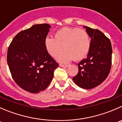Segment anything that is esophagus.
Wrapping results in <instances>:
<instances>
[{"instance_id": "obj_1", "label": "esophagus", "mask_w": 122, "mask_h": 122, "mask_svg": "<svg viewBox=\"0 0 122 122\" xmlns=\"http://www.w3.org/2000/svg\"><path fill=\"white\" fill-rule=\"evenodd\" d=\"M59 66L61 67H63V68H67L68 66V65H63V64H60Z\"/></svg>"}]
</instances>
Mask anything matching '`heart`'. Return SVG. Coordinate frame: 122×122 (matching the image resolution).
<instances>
[{
	"label": "heart",
	"mask_w": 122,
	"mask_h": 122,
	"mask_svg": "<svg viewBox=\"0 0 122 122\" xmlns=\"http://www.w3.org/2000/svg\"><path fill=\"white\" fill-rule=\"evenodd\" d=\"M54 38L47 37L44 40L46 50L53 57H56L63 50L65 51L58 57L60 62H67L74 59L78 61L84 59L90 51L91 38L84 29L64 27L54 33Z\"/></svg>",
	"instance_id": "b5f03b06"
}]
</instances>
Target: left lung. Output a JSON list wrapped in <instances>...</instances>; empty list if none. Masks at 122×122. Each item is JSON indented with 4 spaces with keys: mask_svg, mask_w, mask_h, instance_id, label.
Listing matches in <instances>:
<instances>
[{
    "mask_svg": "<svg viewBox=\"0 0 122 122\" xmlns=\"http://www.w3.org/2000/svg\"><path fill=\"white\" fill-rule=\"evenodd\" d=\"M91 38V47L86 59L78 63V72L72 78L75 84L84 89L98 86L110 73L112 59L110 40L100 30L84 26Z\"/></svg>",
    "mask_w": 122,
    "mask_h": 122,
    "instance_id": "1",
    "label": "left lung"
}]
</instances>
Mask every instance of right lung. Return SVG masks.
I'll return each instance as SVG.
<instances>
[{
  "mask_svg": "<svg viewBox=\"0 0 122 122\" xmlns=\"http://www.w3.org/2000/svg\"><path fill=\"white\" fill-rule=\"evenodd\" d=\"M50 27L48 24L32 25L17 34L8 47L7 62L12 78L29 92L45 90L59 67L44 46Z\"/></svg>",
  "mask_w": 122,
  "mask_h": 122,
  "instance_id": "right-lung-1",
  "label": "right lung"
}]
</instances>
